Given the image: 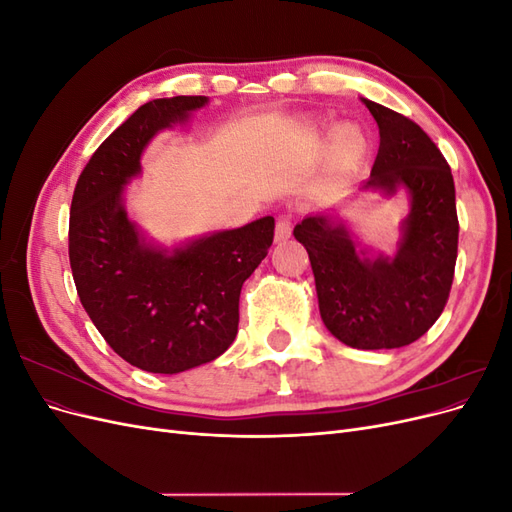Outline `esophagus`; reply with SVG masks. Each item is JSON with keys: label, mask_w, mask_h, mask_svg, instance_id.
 I'll return each mask as SVG.
<instances>
[{"label": "esophagus", "mask_w": 512, "mask_h": 512, "mask_svg": "<svg viewBox=\"0 0 512 512\" xmlns=\"http://www.w3.org/2000/svg\"><path fill=\"white\" fill-rule=\"evenodd\" d=\"M290 218H286V215H282L280 220H277L275 224V243H284L290 239Z\"/></svg>", "instance_id": "34e87169"}]
</instances>
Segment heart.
<instances>
[{"label":"heart","instance_id":"heart-1","mask_svg":"<svg viewBox=\"0 0 512 512\" xmlns=\"http://www.w3.org/2000/svg\"><path fill=\"white\" fill-rule=\"evenodd\" d=\"M318 132V128L314 130ZM367 151V138L356 126H339L331 136V164L337 170H348L359 164Z\"/></svg>","mask_w":512,"mask_h":512}]
</instances>
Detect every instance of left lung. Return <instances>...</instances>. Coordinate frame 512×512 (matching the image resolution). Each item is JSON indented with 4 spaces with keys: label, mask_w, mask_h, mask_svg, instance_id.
Segmentation results:
<instances>
[{
    "label": "left lung",
    "mask_w": 512,
    "mask_h": 512,
    "mask_svg": "<svg viewBox=\"0 0 512 512\" xmlns=\"http://www.w3.org/2000/svg\"><path fill=\"white\" fill-rule=\"evenodd\" d=\"M380 130L378 156L361 190L395 196L408 215L395 256L363 247L335 209L294 226L312 262L324 327L359 350L401 348L436 322L451 292L459 222L455 183L440 149L408 117L361 98Z\"/></svg>",
    "instance_id": "left-lung-1"
}]
</instances>
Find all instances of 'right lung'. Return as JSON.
<instances>
[{"label": "right lung", "mask_w": 512, "mask_h": 512, "mask_svg": "<svg viewBox=\"0 0 512 512\" xmlns=\"http://www.w3.org/2000/svg\"><path fill=\"white\" fill-rule=\"evenodd\" d=\"M207 96L143 104L96 149L70 207V267L79 299L123 361L151 374L205 365L235 342L241 286L273 243L271 215L164 247L126 209L151 138L188 123Z\"/></svg>", "instance_id": "obj_1"}]
</instances>
